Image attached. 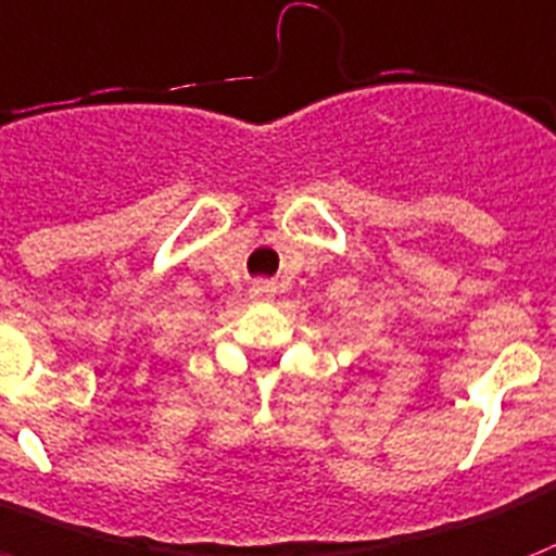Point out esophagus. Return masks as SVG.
<instances>
[{
	"label": "esophagus",
	"mask_w": 556,
	"mask_h": 556,
	"mask_svg": "<svg viewBox=\"0 0 556 556\" xmlns=\"http://www.w3.org/2000/svg\"><path fill=\"white\" fill-rule=\"evenodd\" d=\"M249 293L254 302H266V299H273L275 295V283L273 281H254L251 283Z\"/></svg>",
	"instance_id": "34e87169"
}]
</instances>
